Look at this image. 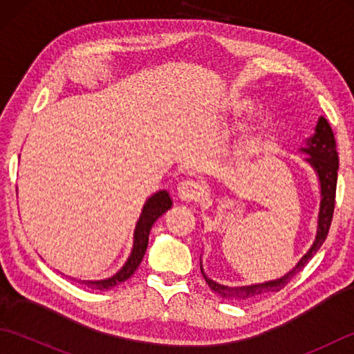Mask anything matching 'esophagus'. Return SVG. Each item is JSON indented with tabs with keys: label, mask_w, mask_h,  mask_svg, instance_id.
<instances>
[{
	"label": "esophagus",
	"mask_w": 354,
	"mask_h": 354,
	"mask_svg": "<svg viewBox=\"0 0 354 354\" xmlns=\"http://www.w3.org/2000/svg\"><path fill=\"white\" fill-rule=\"evenodd\" d=\"M202 196V185L198 181H183L178 187V198L184 202L199 201Z\"/></svg>",
	"instance_id": "34e87169"
}]
</instances>
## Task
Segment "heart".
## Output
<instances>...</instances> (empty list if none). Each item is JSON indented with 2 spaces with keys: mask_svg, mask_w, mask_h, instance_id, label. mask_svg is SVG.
<instances>
[{
  "mask_svg": "<svg viewBox=\"0 0 354 354\" xmlns=\"http://www.w3.org/2000/svg\"><path fill=\"white\" fill-rule=\"evenodd\" d=\"M251 108H252V103H251V100H248V99H239L236 102H232V104H231L232 114H234V115H243V114H246V112H250ZM268 122H269L268 112L263 111V109L257 111L251 118V129L252 131H260L268 124Z\"/></svg>",
  "mask_w": 354,
  "mask_h": 354,
  "instance_id": "heart-1",
  "label": "heart"
}]
</instances>
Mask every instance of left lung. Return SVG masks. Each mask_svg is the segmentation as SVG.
I'll use <instances>...</instances> for the list:
<instances>
[{"label": "left lung", "mask_w": 354, "mask_h": 354, "mask_svg": "<svg viewBox=\"0 0 354 354\" xmlns=\"http://www.w3.org/2000/svg\"><path fill=\"white\" fill-rule=\"evenodd\" d=\"M299 152L307 155L304 161L310 165L315 173H317V178L319 183L321 201H319V212H318V221H317V234H315L312 246L309 248V251H307L303 257L298 260L297 265L293 266L288 274H284L280 278H275V280L246 284V286H225L212 280V278L205 274L201 261L202 277L205 278V281L209 288H212V290L216 292L217 295H221L222 298L251 299L259 295H263V293H272V292L281 290L284 286L306 266V263L318 252L322 243H324V240L328 234L330 223H332V217H333L337 169H339V158H337L335 135H333L332 127H330L328 122L324 117H319L317 127H315V133L310 138L306 140V145L303 147H299Z\"/></svg>", "instance_id": "8db88e82"}]
</instances>
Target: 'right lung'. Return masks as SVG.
<instances>
[{"mask_svg":"<svg viewBox=\"0 0 354 354\" xmlns=\"http://www.w3.org/2000/svg\"><path fill=\"white\" fill-rule=\"evenodd\" d=\"M173 205L170 194L161 190L152 194L147 201L145 207L141 209L140 219L135 225V231H133V245H132V251L129 254V257L124 261V265L118 269V272L114 275H111L109 278H103V280H77L79 283L88 286L89 289L93 290H108L115 288L120 283L126 281L127 278H131L133 275L135 270L138 269L140 263L145 257L147 245H149V234L150 230H152L153 223L160 219V217L170 209Z\"/></svg>","mask_w":354,"mask_h":354,"instance_id":"add662e5","label":"right lung"}]
</instances>
